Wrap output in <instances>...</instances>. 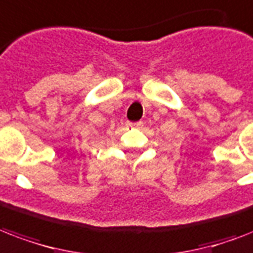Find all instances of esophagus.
<instances>
[{"instance_id":"esophagus-1","label":"esophagus","mask_w":253,"mask_h":253,"mask_svg":"<svg viewBox=\"0 0 253 253\" xmlns=\"http://www.w3.org/2000/svg\"><path fill=\"white\" fill-rule=\"evenodd\" d=\"M142 124H144L142 121H137V123H129V125H130V126H134V128H141V126H142Z\"/></svg>"}]
</instances>
